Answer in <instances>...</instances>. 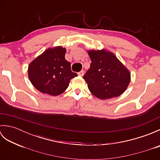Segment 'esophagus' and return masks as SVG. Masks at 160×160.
Masks as SVG:
<instances>
[{
  "label": "esophagus",
  "instance_id": "1",
  "mask_svg": "<svg viewBox=\"0 0 160 160\" xmlns=\"http://www.w3.org/2000/svg\"><path fill=\"white\" fill-rule=\"evenodd\" d=\"M84 71L83 70L80 71V72H78V76H84Z\"/></svg>",
  "mask_w": 160,
  "mask_h": 160
}]
</instances>
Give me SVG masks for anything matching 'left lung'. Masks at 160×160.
<instances>
[{"label": "left lung", "mask_w": 160, "mask_h": 160, "mask_svg": "<svg viewBox=\"0 0 160 160\" xmlns=\"http://www.w3.org/2000/svg\"><path fill=\"white\" fill-rule=\"evenodd\" d=\"M90 69L83 78L90 92L101 100L116 98L127 90L131 73L113 53L105 49L88 50Z\"/></svg>", "instance_id": "8db88e82"}]
</instances>
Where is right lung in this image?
Listing matches in <instances>:
<instances>
[{"mask_svg": "<svg viewBox=\"0 0 160 160\" xmlns=\"http://www.w3.org/2000/svg\"><path fill=\"white\" fill-rule=\"evenodd\" d=\"M66 49L62 46L51 47L29 64L30 82L42 93L56 96L65 91L72 78L78 74L71 70V63L65 59Z\"/></svg>", "mask_w": 160, "mask_h": 160, "instance_id": "obj_1", "label": "right lung"}]
</instances>
